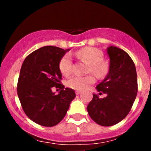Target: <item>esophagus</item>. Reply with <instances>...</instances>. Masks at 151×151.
<instances>
[{"label": "esophagus", "mask_w": 151, "mask_h": 151, "mask_svg": "<svg viewBox=\"0 0 151 151\" xmlns=\"http://www.w3.org/2000/svg\"><path fill=\"white\" fill-rule=\"evenodd\" d=\"M75 93H76V94H77V95H79V94L81 93V91H76Z\"/></svg>", "instance_id": "esophagus-1"}]
</instances>
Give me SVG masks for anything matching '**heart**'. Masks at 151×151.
Returning <instances> with one entry per match:
<instances>
[{
    "label": "heart",
    "mask_w": 151,
    "mask_h": 151,
    "mask_svg": "<svg viewBox=\"0 0 151 151\" xmlns=\"http://www.w3.org/2000/svg\"><path fill=\"white\" fill-rule=\"evenodd\" d=\"M76 55L81 60L89 64V71L94 73L98 77H104L107 72V66L103 63V53L99 49L92 47H85L75 53ZM59 68L62 74L68 76L72 71V59L70 55L63 56L59 63ZM96 78L93 75L79 76L74 75L67 81V85L69 88L78 91H83L93 84Z\"/></svg>",
    "instance_id": "obj_1"
}]
</instances>
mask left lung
Instances as JSON below:
<instances>
[{"mask_svg": "<svg viewBox=\"0 0 151 151\" xmlns=\"http://www.w3.org/2000/svg\"><path fill=\"white\" fill-rule=\"evenodd\" d=\"M109 58V72L96 87L98 93L87 106L90 117L103 126L117 124L130 112L137 93V76L133 60L117 47L106 49ZM104 93V98L99 97Z\"/></svg>", "mask_w": 151, "mask_h": 151, "instance_id": "left-lung-1", "label": "left lung"}]
</instances>
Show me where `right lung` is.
Returning a JSON list of instances; mask_svg holds the SVG:
<instances>
[{
  "mask_svg": "<svg viewBox=\"0 0 151 151\" xmlns=\"http://www.w3.org/2000/svg\"><path fill=\"white\" fill-rule=\"evenodd\" d=\"M69 49L45 46L30 53L24 60L17 83V95L24 112L31 121L47 127L63 120L76 94L60 83L59 63ZM60 90L51 91L52 86Z\"/></svg>",
  "mask_w": 151,
  "mask_h": 151,
  "instance_id": "right-lung-1",
  "label": "right lung"
}]
</instances>
